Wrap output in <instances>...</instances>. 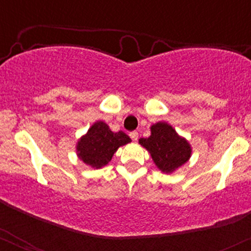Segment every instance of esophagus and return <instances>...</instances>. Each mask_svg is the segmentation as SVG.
Listing matches in <instances>:
<instances>
[{"instance_id":"1","label":"esophagus","mask_w":251,"mask_h":251,"mask_svg":"<svg viewBox=\"0 0 251 251\" xmlns=\"http://www.w3.org/2000/svg\"><path fill=\"white\" fill-rule=\"evenodd\" d=\"M129 137H131V139L133 140V142H137L138 137H139V134H138L137 131H133V132H131V133H129Z\"/></svg>"}]
</instances>
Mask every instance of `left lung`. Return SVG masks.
I'll return each instance as SVG.
<instances>
[{"label":"left lung","mask_w":251,"mask_h":251,"mask_svg":"<svg viewBox=\"0 0 251 251\" xmlns=\"http://www.w3.org/2000/svg\"><path fill=\"white\" fill-rule=\"evenodd\" d=\"M139 144L151 153L159 170L166 174L188 162L191 155L189 143L166 123L154 124L151 127V135L146 139H139Z\"/></svg>","instance_id":"left-lung-1"}]
</instances>
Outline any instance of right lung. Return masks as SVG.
<instances>
[{
  "label": "right lung",
  "instance_id": "add662e5",
  "mask_svg": "<svg viewBox=\"0 0 251 251\" xmlns=\"http://www.w3.org/2000/svg\"><path fill=\"white\" fill-rule=\"evenodd\" d=\"M129 142V137L123 131L114 133L107 124L98 122L77 143V155L87 165L99 169L112 159L114 152L120 146Z\"/></svg>",
  "mask_w": 251,
  "mask_h": 251
}]
</instances>
